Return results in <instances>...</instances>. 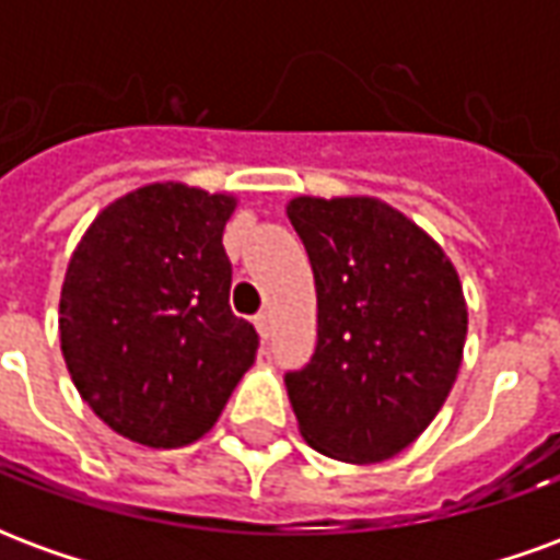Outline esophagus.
<instances>
[{"instance_id": "esophagus-1", "label": "esophagus", "mask_w": 560, "mask_h": 560, "mask_svg": "<svg viewBox=\"0 0 560 560\" xmlns=\"http://www.w3.org/2000/svg\"><path fill=\"white\" fill-rule=\"evenodd\" d=\"M255 327H257V336L267 341L269 329H272V317H269V312H260V315L255 317Z\"/></svg>"}]
</instances>
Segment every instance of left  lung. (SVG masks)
<instances>
[{
    "mask_svg": "<svg viewBox=\"0 0 560 560\" xmlns=\"http://www.w3.org/2000/svg\"><path fill=\"white\" fill-rule=\"evenodd\" d=\"M317 291V348L284 387L305 444L372 465L413 444L456 384L468 303L453 260L377 197H293Z\"/></svg>",
    "mask_w": 560,
    "mask_h": 560,
    "instance_id": "1",
    "label": "left lung"
}]
</instances>
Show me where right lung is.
<instances>
[{
  "label": "right lung",
  "instance_id": "obj_1",
  "mask_svg": "<svg viewBox=\"0 0 560 560\" xmlns=\"http://www.w3.org/2000/svg\"><path fill=\"white\" fill-rule=\"evenodd\" d=\"M233 209V195L140 185L95 215L68 260V375L92 413L135 444H195L255 365V327L228 303L221 233Z\"/></svg>",
  "mask_w": 560,
  "mask_h": 560
}]
</instances>
